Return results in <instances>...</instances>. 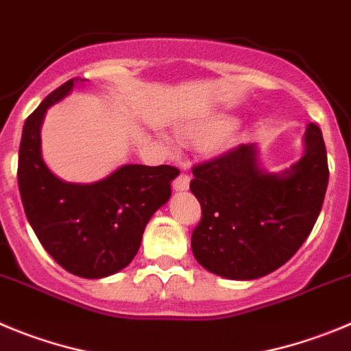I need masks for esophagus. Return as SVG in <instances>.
I'll list each match as a JSON object with an SVG mask.
<instances>
[{
	"mask_svg": "<svg viewBox=\"0 0 351 351\" xmlns=\"http://www.w3.org/2000/svg\"><path fill=\"white\" fill-rule=\"evenodd\" d=\"M189 183H191V178H189V175H180L178 178L175 180V182H173V189H175V191H178V192H183V191H187L189 189Z\"/></svg>",
	"mask_w": 351,
	"mask_h": 351,
	"instance_id": "1",
	"label": "esophagus"
}]
</instances>
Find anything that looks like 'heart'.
Segmentation results:
<instances>
[{"mask_svg": "<svg viewBox=\"0 0 351 351\" xmlns=\"http://www.w3.org/2000/svg\"><path fill=\"white\" fill-rule=\"evenodd\" d=\"M229 125H230L229 119H226V117H219V119L206 121L204 124H199L197 128L191 129V131H185L183 132V136L189 138V140H206V138H211L215 136V134L223 132Z\"/></svg>", "mask_w": 351, "mask_h": 351, "instance_id": "b5f03b06", "label": "heart"}]
</instances>
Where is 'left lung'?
Wrapping results in <instances>:
<instances>
[{
	"instance_id": "obj_1",
	"label": "left lung",
	"mask_w": 351,
	"mask_h": 351,
	"mask_svg": "<svg viewBox=\"0 0 351 351\" xmlns=\"http://www.w3.org/2000/svg\"><path fill=\"white\" fill-rule=\"evenodd\" d=\"M302 141L301 159L280 173L262 168L254 143L192 168L191 191L203 217L191 246L204 269L227 280H257L301 248L329 183L320 128L309 124Z\"/></svg>"
}]
</instances>
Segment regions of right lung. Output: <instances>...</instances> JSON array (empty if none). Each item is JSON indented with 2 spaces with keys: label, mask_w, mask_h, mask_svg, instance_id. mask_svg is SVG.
<instances>
[{
  "label": "right lung",
  "mask_w": 351,
  "mask_h": 351,
  "mask_svg": "<svg viewBox=\"0 0 351 351\" xmlns=\"http://www.w3.org/2000/svg\"><path fill=\"white\" fill-rule=\"evenodd\" d=\"M80 78L50 93L24 122L19 148V191L24 211L47 252L68 273L106 278L129 266L148 220L171 197L173 166L124 164L93 183L58 178L42 157L47 110L64 99Z\"/></svg>",
  "instance_id": "add662e5"
}]
</instances>
